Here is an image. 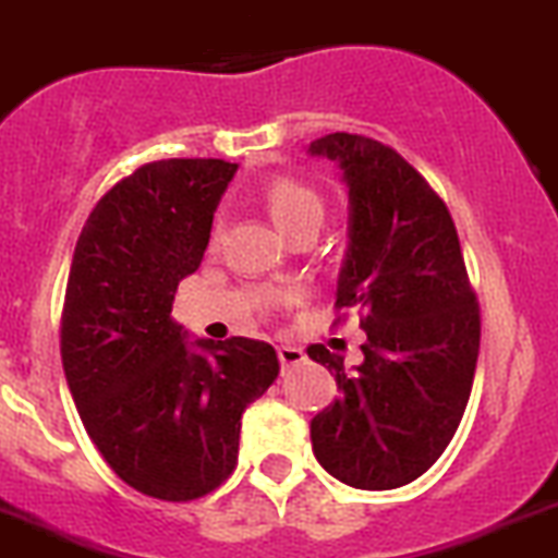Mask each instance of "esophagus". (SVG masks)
I'll return each mask as SVG.
<instances>
[{
    "label": "esophagus",
    "mask_w": 558,
    "mask_h": 558,
    "mask_svg": "<svg viewBox=\"0 0 558 558\" xmlns=\"http://www.w3.org/2000/svg\"><path fill=\"white\" fill-rule=\"evenodd\" d=\"M278 357H280V366H294V363L305 361V352L300 350V347H291V343H280Z\"/></svg>",
    "instance_id": "34e87169"
}]
</instances>
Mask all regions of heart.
I'll return each mask as SVG.
<instances>
[{"label": "heart", "mask_w": 558, "mask_h": 558, "mask_svg": "<svg viewBox=\"0 0 558 558\" xmlns=\"http://www.w3.org/2000/svg\"><path fill=\"white\" fill-rule=\"evenodd\" d=\"M264 203L275 226L283 233L319 228L325 220V201L314 186L296 179H275L264 186Z\"/></svg>", "instance_id": "1"}]
</instances>
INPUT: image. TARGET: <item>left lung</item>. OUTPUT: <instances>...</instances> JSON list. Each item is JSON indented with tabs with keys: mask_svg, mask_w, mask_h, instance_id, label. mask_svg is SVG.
Wrapping results in <instances>:
<instances>
[{
	"mask_svg": "<svg viewBox=\"0 0 558 558\" xmlns=\"http://www.w3.org/2000/svg\"><path fill=\"white\" fill-rule=\"evenodd\" d=\"M311 156L341 168L350 242L336 308L361 311L363 363L308 347L341 397L314 415L319 465L357 490H393L429 471L451 444L478 357L476 294L449 208L424 175L363 134H325Z\"/></svg>",
	"mask_w": 558,
	"mask_h": 558,
	"instance_id": "left-lung-1",
	"label": "left lung"
}]
</instances>
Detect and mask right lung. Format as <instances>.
Segmentation results:
<instances>
[{"label": "right lung", "instance_id": "right-lung-1", "mask_svg": "<svg viewBox=\"0 0 558 558\" xmlns=\"http://www.w3.org/2000/svg\"><path fill=\"white\" fill-rule=\"evenodd\" d=\"M236 168H137L96 203L68 275L60 352L82 424L107 465L159 501H192L231 476L244 408L280 372L267 341H186L170 316Z\"/></svg>", "mask_w": 558, "mask_h": 558}]
</instances>
